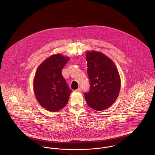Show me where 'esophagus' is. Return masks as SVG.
Masks as SVG:
<instances>
[{
	"instance_id": "34e87169",
	"label": "esophagus",
	"mask_w": 155,
	"mask_h": 155,
	"mask_svg": "<svg viewBox=\"0 0 155 155\" xmlns=\"http://www.w3.org/2000/svg\"><path fill=\"white\" fill-rule=\"evenodd\" d=\"M75 91H76V92H81L82 91V88H79L76 89Z\"/></svg>"
}]
</instances>
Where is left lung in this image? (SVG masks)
Wrapping results in <instances>:
<instances>
[{"mask_svg":"<svg viewBox=\"0 0 155 155\" xmlns=\"http://www.w3.org/2000/svg\"><path fill=\"white\" fill-rule=\"evenodd\" d=\"M87 71L90 82L85 92L87 103L92 109L101 111L109 108L116 100L120 88V78L113 61L94 51L86 53Z\"/></svg>","mask_w":155,"mask_h":155,"instance_id":"8db88e82","label":"left lung"}]
</instances>
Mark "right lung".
<instances>
[{"label": "right lung", "instance_id": "obj_1", "mask_svg": "<svg viewBox=\"0 0 155 155\" xmlns=\"http://www.w3.org/2000/svg\"><path fill=\"white\" fill-rule=\"evenodd\" d=\"M69 57L51 55L38 67L33 87L36 98L46 110L57 111L66 106L71 90L61 74Z\"/></svg>", "mask_w": 155, "mask_h": 155}]
</instances>
